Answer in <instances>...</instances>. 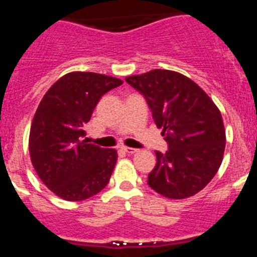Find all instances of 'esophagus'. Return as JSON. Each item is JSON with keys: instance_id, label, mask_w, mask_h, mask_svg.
Instances as JSON below:
<instances>
[{"instance_id": "34e87169", "label": "esophagus", "mask_w": 257, "mask_h": 257, "mask_svg": "<svg viewBox=\"0 0 257 257\" xmlns=\"http://www.w3.org/2000/svg\"><path fill=\"white\" fill-rule=\"evenodd\" d=\"M122 151L126 152L127 154H134V153H136V152H138V149L130 148V147H122Z\"/></svg>"}]
</instances>
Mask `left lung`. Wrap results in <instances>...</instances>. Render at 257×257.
<instances>
[{"label": "left lung", "mask_w": 257, "mask_h": 257, "mask_svg": "<svg viewBox=\"0 0 257 257\" xmlns=\"http://www.w3.org/2000/svg\"><path fill=\"white\" fill-rule=\"evenodd\" d=\"M126 82L145 97L169 145L156 152L148 185L172 199L192 197L212 180L225 149L221 113L196 82L178 72L153 69Z\"/></svg>", "instance_id": "obj_1"}]
</instances>
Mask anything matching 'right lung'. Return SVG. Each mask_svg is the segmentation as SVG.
Instances as JSON below:
<instances>
[{
  "label": "right lung",
  "mask_w": 257,
  "mask_h": 257,
  "mask_svg": "<svg viewBox=\"0 0 257 257\" xmlns=\"http://www.w3.org/2000/svg\"><path fill=\"white\" fill-rule=\"evenodd\" d=\"M122 81L92 72L59 78L42 97L29 134L32 165L42 183L65 201H83L103 190L117 162L115 149L83 139L100 97Z\"/></svg>",
  "instance_id": "right-lung-1"
}]
</instances>
